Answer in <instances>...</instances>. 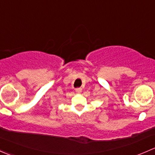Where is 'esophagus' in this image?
I'll return each mask as SVG.
<instances>
[{
	"mask_svg": "<svg viewBox=\"0 0 155 155\" xmlns=\"http://www.w3.org/2000/svg\"><path fill=\"white\" fill-rule=\"evenodd\" d=\"M75 90H76V91L77 92V93H81V92H82V87H76Z\"/></svg>",
	"mask_w": 155,
	"mask_h": 155,
	"instance_id": "34e87169",
	"label": "esophagus"
}]
</instances>
